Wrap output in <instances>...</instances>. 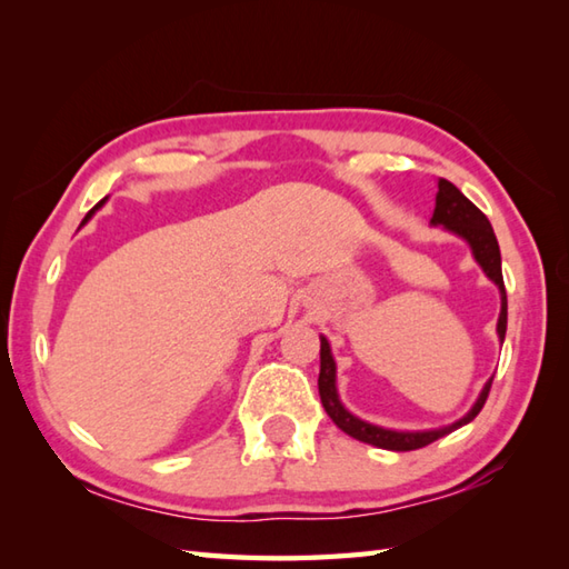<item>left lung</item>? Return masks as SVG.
<instances>
[{
  "label": "left lung",
  "mask_w": 569,
  "mask_h": 569,
  "mask_svg": "<svg viewBox=\"0 0 569 569\" xmlns=\"http://www.w3.org/2000/svg\"><path fill=\"white\" fill-rule=\"evenodd\" d=\"M432 227H442L447 232L457 234L459 239H465L471 257L481 266V271L487 273L489 281L499 288L501 293V312H499V322H497V335L499 342L503 345L506 337V318H509V303H506V288H503V276H501V251H499V241L497 234L487 220V214L481 212L475 202L467 200L462 196V190L452 186L450 180L440 178L438 180V196H435V212H432ZM493 377L485 383V389L479 391L475 406H471L467 413L450 422V426H440V428H430V430H391V428H381L373 426V422H367L357 418L355 413L342 406L340 393H337V365L332 357V349L328 337L320 335V377H318V389H320V401L322 408L328 410V416L332 422L342 432H347L349 438H355L359 442H367L373 447H381V450H393V452H408V450H418V447H426L435 440L445 438L452 430L467 426V422L475 420L479 416V410L485 408V401L489 396Z\"/></svg>",
  "instance_id": "8db88e82"
}]
</instances>
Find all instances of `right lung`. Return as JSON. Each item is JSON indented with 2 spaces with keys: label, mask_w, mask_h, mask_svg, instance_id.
Wrapping results in <instances>:
<instances>
[{
  "label": "right lung",
  "mask_w": 569,
  "mask_h": 569,
  "mask_svg": "<svg viewBox=\"0 0 569 569\" xmlns=\"http://www.w3.org/2000/svg\"><path fill=\"white\" fill-rule=\"evenodd\" d=\"M104 202H107V198H102V200H100V202H98V204H94V208H92V210H90V212H88V214H84V220H82V222H80V227H84V224H88V222H90V220H92V214H94V212H98V210H100V208H102V204H104Z\"/></svg>",
  "instance_id": "1"
}]
</instances>
